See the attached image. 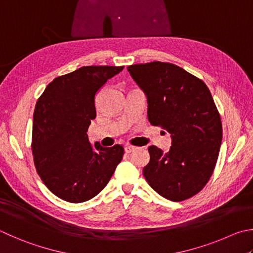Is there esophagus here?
<instances>
[{
  "label": "esophagus",
  "instance_id": "1",
  "mask_svg": "<svg viewBox=\"0 0 253 253\" xmlns=\"http://www.w3.org/2000/svg\"><path fill=\"white\" fill-rule=\"evenodd\" d=\"M136 149H138V148H137V147H135V146H126L125 147V151L127 154L132 153V151H135Z\"/></svg>",
  "mask_w": 253,
  "mask_h": 253
}]
</instances>
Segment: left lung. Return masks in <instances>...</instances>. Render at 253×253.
Returning <instances> with one entry per match:
<instances>
[{"mask_svg":"<svg viewBox=\"0 0 253 253\" xmlns=\"http://www.w3.org/2000/svg\"><path fill=\"white\" fill-rule=\"evenodd\" d=\"M127 70L147 96L148 121L172 139L168 153L148 147L150 160L142 173L164 198H191L209 181L221 146L222 124L209 88L171 63L135 64Z\"/></svg>","mask_w":253,"mask_h":253,"instance_id":"obj_1","label":"left lung"}]
</instances>
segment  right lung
I'll list each match as a JSON object with an SVG mask.
<instances>
[{
  "label": "right lung",
  "mask_w": 253,
  "mask_h": 253,
  "mask_svg": "<svg viewBox=\"0 0 253 253\" xmlns=\"http://www.w3.org/2000/svg\"><path fill=\"white\" fill-rule=\"evenodd\" d=\"M124 66H83L58 76L35 105L32 154L39 176L55 196L80 204L102 191L122 162L124 147L91 145L95 95Z\"/></svg>",
  "instance_id": "right-lung-1"
}]
</instances>
